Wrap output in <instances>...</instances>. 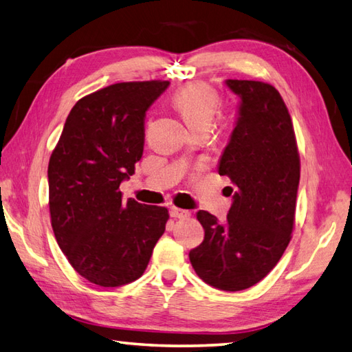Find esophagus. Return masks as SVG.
<instances>
[{"label": "esophagus", "mask_w": 352, "mask_h": 352, "mask_svg": "<svg viewBox=\"0 0 352 352\" xmlns=\"http://www.w3.org/2000/svg\"><path fill=\"white\" fill-rule=\"evenodd\" d=\"M170 216L175 217V219H186V217H190V211L181 210V208H176V206H171L170 208Z\"/></svg>", "instance_id": "34e87169"}]
</instances>
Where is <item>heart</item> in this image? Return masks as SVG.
<instances>
[{
    "instance_id": "obj_1",
    "label": "heart",
    "mask_w": 352,
    "mask_h": 352,
    "mask_svg": "<svg viewBox=\"0 0 352 352\" xmlns=\"http://www.w3.org/2000/svg\"><path fill=\"white\" fill-rule=\"evenodd\" d=\"M173 103L191 129L211 126L220 107L217 94L205 83L182 86L175 94Z\"/></svg>"
}]
</instances>
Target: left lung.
Segmentation results:
<instances>
[{"mask_svg":"<svg viewBox=\"0 0 352 352\" xmlns=\"http://www.w3.org/2000/svg\"><path fill=\"white\" fill-rule=\"evenodd\" d=\"M239 97L236 120L219 161L231 179L225 221L197 212L204 241L190 250L200 279L225 292L260 283L289 246L299 186V153L290 113L272 85L225 80Z\"/></svg>","mask_w":352,"mask_h":352,"instance_id":"obj_1","label":"left lung"}]
</instances>
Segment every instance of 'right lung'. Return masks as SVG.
<instances>
[{
	"mask_svg": "<svg viewBox=\"0 0 352 352\" xmlns=\"http://www.w3.org/2000/svg\"><path fill=\"white\" fill-rule=\"evenodd\" d=\"M170 82L116 83L78 100L48 164L56 241L89 283L120 287L138 279L166 231L168 211L129 199L120 184L144 150V117Z\"/></svg>",
	"mask_w": 352,
	"mask_h": 352,
	"instance_id": "right-lung-1",
	"label": "right lung"
}]
</instances>
